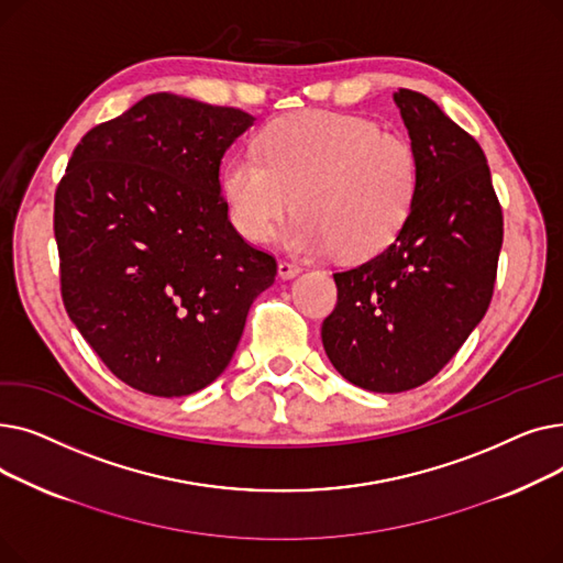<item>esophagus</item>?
I'll list each match as a JSON object with an SVG mask.
<instances>
[{"label":"esophagus","instance_id":"obj_1","mask_svg":"<svg viewBox=\"0 0 563 563\" xmlns=\"http://www.w3.org/2000/svg\"><path fill=\"white\" fill-rule=\"evenodd\" d=\"M301 274V269L297 264H291V262H285V260H280L278 262V276L283 278V280H289V278H294V276H299Z\"/></svg>","mask_w":563,"mask_h":563}]
</instances>
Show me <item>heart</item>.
<instances>
[{
	"mask_svg": "<svg viewBox=\"0 0 563 563\" xmlns=\"http://www.w3.org/2000/svg\"><path fill=\"white\" fill-rule=\"evenodd\" d=\"M257 151L230 157L221 173L230 219L255 244L269 242L297 205L301 217L283 234L291 253L367 260L397 240L416 207V145L367 118L285 115L260 132Z\"/></svg>",
	"mask_w": 563,
	"mask_h": 563,
	"instance_id": "heart-1",
	"label": "heart"
}]
</instances>
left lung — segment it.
<instances>
[{
  "instance_id": "1",
  "label": "left lung",
  "mask_w": 563,
  "mask_h": 563,
  "mask_svg": "<svg viewBox=\"0 0 563 563\" xmlns=\"http://www.w3.org/2000/svg\"><path fill=\"white\" fill-rule=\"evenodd\" d=\"M420 157V191L397 240L333 274L338 306L321 342L369 393H404L445 367L484 319L501 249V207L482 145L433 100L393 96Z\"/></svg>"
}]
</instances>
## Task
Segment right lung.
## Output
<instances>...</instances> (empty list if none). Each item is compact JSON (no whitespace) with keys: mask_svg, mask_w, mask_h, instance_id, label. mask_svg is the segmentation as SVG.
<instances>
[{"mask_svg":"<svg viewBox=\"0 0 563 563\" xmlns=\"http://www.w3.org/2000/svg\"><path fill=\"white\" fill-rule=\"evenodd\" d=\"M255 118L145 96L88 132L54 196L68 317L134 390L185 397L221 376L276 260L228 219L219 168Z\"/></svg>","mask_w":563,"mask_h":563,"instance_id":"1","label":"right lung"}]
</instances>
